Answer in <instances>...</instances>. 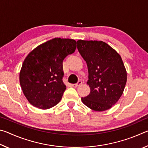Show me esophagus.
I'll use <instances>...</instances> for the list:
<instances>
[{"label": "esophagus", "instance_id": "obj_1", "mask_svg": "<svg viewBox=\"0 0 148 148\" xmlns=\"http://www.w3.org/2000/svg\"><path fill=\"white\" fill-rule=\"evenodd\" d=\"M82 84V82L81 81V80H79V81L77 82L76 84H73V85H72V86H73L74 87H77L79 86L80 85H81Z\"/></svg>", "mask_w": 148, "mask_h": 148}]
</instances>
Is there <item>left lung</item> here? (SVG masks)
I'll list each match as a JSON object with an SVG mask.
<instances>
[{
	"label": "left lung",
	"instance_id": "8db88e82",
	"mask_svg": "<svg viewBox=\"0 0 148 148\" xmlns=\"http://www.w3.org/2000/svg\"><path fill=\"white\" fill-rule=\"evenodd\" d=\"M77 49L87 62L90 93L82 101L90 109L103 112L119 101L127 83V74L121 57L102 41H77Z\"/></svg>",
	"mask_w": 148,
	"mask_h": 148
}]
</instances>
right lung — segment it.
Wrapping results in <instances>:
<instances>
[{
    "label": "right lung",
    "instance_id": "add662e5",
    "mask_svg": "<svg viewBox=\"0 0 148 148\" xmlns=\"http://www.w3.org/2000/svg\"><path fill=\"white\" fill-rule=\"evenodd\" d=\"M76 48L73 39L55 38L32 50L19 72V83L32 106L47 110L59 103L66 89L62 61Z\"/></svg>",
    "mask_w": 148,
    "mask_h": 148
}]
</instances>
